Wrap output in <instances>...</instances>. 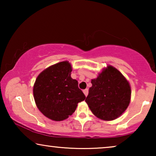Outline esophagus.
<instances>
[{"label": "esophagus", "instance_id": "34e87169", "mask_svg": "<svg viewBox=\"0 0 156 156\" xmlns=\"http://www.w3.org/2000/svg\"><path fill=\"white\" fill-rule=\"evenodd\" d=\"M83 92H84V95L86 96V97H87V95H88V93H89V90H88V89H84V90L83 91Z\"/></svg>", "mask_w": 156, "mask_h": 156}]
</instances>
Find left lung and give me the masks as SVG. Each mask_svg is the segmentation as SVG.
<instances>
[{
	"instance_id": "8db88e82",
	"label": "left lung",
	"mask_w": 156,
	"mask_h": 156,
	"mask_svg": "<svg viewBox=\"0 0 156 156\" xmlns=\"http://www.w3.org/2000/svg\"><path fill=\"white\" fill-rule=\"evenodd\" d=\"M91 82L92 86L85 101L93 114L104 121H113L121 116L131 96L129 81L121 72L108 65Z\"/></svg>"
}]
</instances>
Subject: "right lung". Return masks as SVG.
<instances>
[{
	"label": "right lung",
	"mask_w": 156,
	"mask_h": 156,
	"mask_svg": "<svg viewBox=\"0 0 156 156\" xmlns=\"http://www.w3.org/2000/svg\"><path fill=\"white\" fill-rule=\"evenodd\" d=\"M72 71L69 61H63L46 68L36 78L33 86L36 106L51 120L67 119L86 98L77 81L71 77Z\"/></svg>",
	"instance_id": "add662e5"
}]
</instances>
